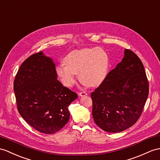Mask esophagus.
<instances>
[{"instance_id":"obj_1","label":"esophagus","mask_w":160,"mask_h":160,"mask_svg":"<svg viewBox=\"0 0 160 160\" xmlns=\"http://www.w3.org/2000/svg\"><path fill=\"white\" fill-rule=\"evenodd\" d=\"M87 95V92H81L79 93V96H85Z\"/></svg>"}]
</instances>
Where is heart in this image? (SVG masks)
<instances>
[{
	"mask_svg": "<svg viewBox=\"0 0 160 160\" xmlns=\"http://www.w3.org/2000/svg\"><path fill=\"white\" fill-rule=\"evenodd\" d=\"M66 64L58 66L56 71L64 86L71 88L79 74L81 83L89 87L102 83L107 75L108 57L101 48L83 49L70 53L64 58Z\"/></svg>",
	"mask_w": 160,
	"mask_h": 160,
	"instance_id": "b5f03b06",
	"label": "heart"
}]
</instances>
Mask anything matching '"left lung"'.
<instances>
[{"instance_id": "1", "label": "left lung", "mask_w": 160, "mask_h": 160, "mask_svg": "<svg viewBox=\"0 0 160 160\" xmlns=\"http://www.w3.org/2000/svg\"><path fill=\"white\" fill-rule=\"evenodd\" d=\"M149 95V82L141 60L125 49L122 62L91 93L96 125L107 132L125 130L137 122Z\"/></svg>"}]
</instances>
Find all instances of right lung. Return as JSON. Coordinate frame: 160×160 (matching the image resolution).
<instances>
[{"instance_id":"add662e5","label":"right lung","mask_w":160,"mask_h":160,"mask_svg":"<svg viewBox=\"0 0 160 160\" xmlns=\"http://www.w3.org/2000/svg\"><path fill=\"white\" fill-rule=\"evenodd\" d=\"M13 89L23 119L35 130L49 134L60 131L68 123V107L78 97L57 80L55 64L42 52L22 64Z\"/></svg>"}]
</instances>
